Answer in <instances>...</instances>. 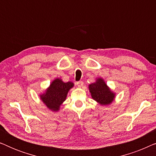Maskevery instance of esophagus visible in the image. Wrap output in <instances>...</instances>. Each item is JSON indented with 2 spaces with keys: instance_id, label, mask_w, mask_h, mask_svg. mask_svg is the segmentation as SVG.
Instances as JSON below:
<instances>
[{
  "instance_id": "obj_1",
  "label": "esophagus",
  "mask_w": 156,
  "mask_h": 156,
  "mask_svg": "<svg viewBox=\"0 0 156 156\" xmlns=\"http://www.w3.org/2000/svg\"><path fill=\"white\" fill-rule=\"evenodd\" d=\"M76 84L79 87H82L83 86V82H82V81H79V82H76Z\"/></svg>"
}]
</instances>
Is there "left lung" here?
<instances>
[{"label": "left lung", "mask_w": 156, "mask_h": 156, "mask_svg": "<svg viewBox=\"0 0 156 156\" xmlns=\"http://www.w3.org/2000/svg\"><path fill=\"white\" fill-rule=\"evenodd\" d=\"M89 89L92 99L101 105L105 106L112 104L115 98V94L101 78H98L96 82L89 84Z\"/></svg>", "instance_id": "1"}]
</instances>
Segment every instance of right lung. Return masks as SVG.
I'll return each instance as SVG.
<instances>
[{"label": "right lung", "mask_w": 156, "mask_h": 156, "mask_svg": "<svg viewBox=\"0 0 156 156\" xmlns=\"http://www.w3.org/2000/svg\"><path fill=\"white\" fill-rule=\"evenodd\" d=\"M73 87L72 82H64L61 79L57 78L52 81L45 92L40 95V99L49 109L57 112L65 101L68 91Z\"/></svg>", "instance_id": "1"}]
</instances>
